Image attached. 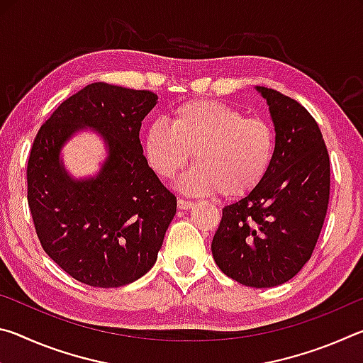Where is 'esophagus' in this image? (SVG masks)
<instances>
[{"label":"esophagus","instance_id":"34e87169","mask_svg":"<svg viewBox=\"0 0 363 363\" xmlns=\"http://www.w3.org/2000/svg\"><path fill=\"white\" fill-rule=\"evenodd\" d=\"M177 208H179V210H184V211L190 210V208H194V201L179 199V200H177Z\"/></svg>","mask_w":363,"mask_h":363}]
</instances>
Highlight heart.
<instances>
[{"mask_svg":"<svg viewBox=\"0 0 363 363\" xmlns=\"http://www.w3.org/2000/svg\"><path fill=\"white\" fill-rule=\"evenodd\" d=\"M277 147L274 126L259 116H245L229 104L194 99L177 106L169 125L147 128L144 150L160 177L173 179L190 162L177 187L190 195L219 192L237 199L255 190L272 167Z\"/></svg>","mask_w":363,"mask_h":363,"instance_id":"obj_1","label":"heart"}]
</instances>
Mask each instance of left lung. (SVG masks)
Instances as JSON below:
<instances>
[{
	"mask_svg": "<svg viewBox=\"0 0 363 363\" xmlns=\"http://www.w3.org/2000/svg\"><path fill=\"white\" fill-rule=\"evenodd\" d=\"M269 106L277 147L255 190L223 208L211 251L238 284L270 288L291 280L311 259L330 200V158L320 128L291 97L256 86Z\"/></svg>",
	"mask_w": 363,
	"mask_h": 363,
	"instance_id": "1",
	"label": "left lung"
}]
</instances>
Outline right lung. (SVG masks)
I'll return each mask as SVG.
<instances>
[{
	"mask_svg": "<svg viewBox=\"0 0 363 363\" xmlns=\"http://www.w3.org/2000/svg\"><path fill=\"white\" fill-rule=\"evenodd\" d=\"M158 96L91 83L40 128L27 167L28 206L43 250L82 284H133L157 261L176 214V196L144 157L139 131ZM93 130L106 157L96 175L75 178L63 147Z\"/></svg>",
	"mask_w": 363,
	"mask_h": 363,
	"instance_id": "right-lung-1",
	"label": "right lung"
}]
</instances>
